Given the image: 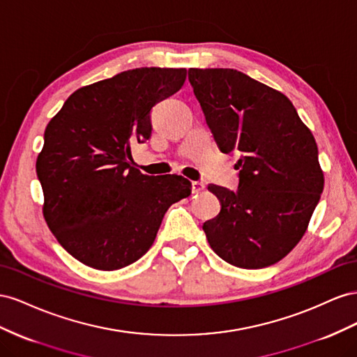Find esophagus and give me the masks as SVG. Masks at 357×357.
<instances>
[{
	"mask_svg": "<svg viewBox=\"0 0 357 357\" xmlns=\"http://www.w3.org/2000/svg\"><path fill=\"white\" fill-rule=\"evenodd\" d=\"M206 188V185L203 184V182H199V181H195L191 182V190H192V195H199V192H202L203 190Z\"/></svg>",
	"mask_w": 357,
	"mask_h": 357,
	"instance_id": "1",
	"label": "esophagus"
}]
</instances>
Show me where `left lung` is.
<instances>
[{
    "label": "left lung",
    "mask_w": 357,
    "mask_h": 357,
    "mask_svg": "<svg viewBox=\"0 0 357 357\" xmlns=\"http://www.w3.org/2000/svg\"><path fill=\"white\" fill-rule=\"evenodd\" d=\"M188 80L224 154L239 155V187L208 185L221 203L203 224L211 248L233 266L280 261L307 231L324 187L319 149L291 101L233 68H190Z\"/></svg>",
    "instance_id": "1"
}]
</instances>
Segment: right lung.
Here are the masks:
<instances>
[{
    "label": "right lung",
    "mask_w": 357,
    "mask_h": 357,
    "mask_svg": "<svg viewBox=\"0 0 357 357\" xmlns=\"http://www.w3.org/2000/svg\"><path fill=\"white\" fill-rule=\"evenodd\" d=\"M185 68L142 67L79 88L50 119L36 162L50 231L76 260L116 271L155 241L173 203L191 195L184 176H148L131 145L151 137V110L182 88Z\"/></svg>",
    "instance_id": "right-lung-1"
}]
</instances>
